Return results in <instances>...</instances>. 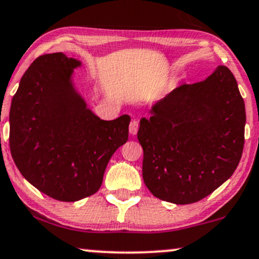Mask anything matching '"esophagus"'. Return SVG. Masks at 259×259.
<instances>
[{
	"instance_id": "esophagus-1",
	"label": "esophagus",
	"mask_w": 259,
	"mask_h": 259,
	"mask_svg": "<svg viewBox=\"0 0 259 259\" xmlns=\"http://www.w3.org/2000/svg\"><path fill=\"white\" fill-rule=\"evenodd\" d=\"M139 132V121L138 120H132L130 121V125H129V133L132 135H136Z\"/></svg>"
}]
</instances>
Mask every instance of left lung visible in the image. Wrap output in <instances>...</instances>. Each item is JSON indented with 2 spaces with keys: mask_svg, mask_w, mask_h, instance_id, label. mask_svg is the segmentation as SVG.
<instances>
[{
  "mask_svg": "<svg viewBox=\"0 0 259 259\" xmlns=\"http://www.w3.org/2000/svg\"><path fill=\"white\" fill-rule=\"evenodd\" d=\"M138 132L142 176L154 197L177 205L207 197L234 174L245 142V102L235 77L219 66L152 106Z\"/></svg>",
  "mask_w": 259,
  "mask_h": 259,
  "instance_id": "1",
  "label": "left lung"
}]
</instances>
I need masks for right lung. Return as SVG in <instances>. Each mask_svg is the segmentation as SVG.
<instances>
[{
    "label": "right lung",
    "mask_w": 259,
    "mask_h": 259,
    "mask_svg": "<svg viewBox=\"0 0 259 259\" xmlns=\"http://www.w3.org/2000/svg\"><path fill=\"white\" fill-rule=\"evenodd\" d=\"M77 59L40 55L21 77L9 112V147L20 174L60 201L93 195L108 161L127 141L130 117L102 120L73 83Z\"/></svg>",
    "instance_id": "right-lung-1"
}]
</instances>
